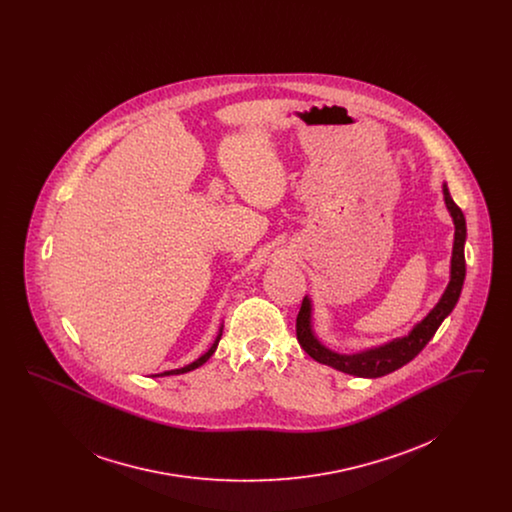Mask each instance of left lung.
I'll return each instance as SVG.
<instances>
[{
  "mask_svg": "<svg viewBox=\"0 0 512 512\" xmlns=\"http://www.w3.org/2000/svg\"><path fill=\"white\" fill-rule=\"evenodd\" d=\"M447 209L455 222V244H453V259H451V282L438 305L432 309V313L424 318L420 324H416L413 332L407 338L391 341L388 345H382L378 349H370L357 355H338L330 349H326L320 341L313 336L311 330V303L305 297L299 309V315L295 320V334L299 345L305 349L309 357H313L322 365L338 368L345 374L361 376V378H380L393 370L411 363L414 357L426 347V343L434 338L441 322L455 309L461 290H463L464 276H466V261H464V240H466V220H464L461 207L453 201L447 186H443Z\"/></svg>",
  "mask_w": 512,
  "mask_h": 512,
  "instance_id": "1",
  "label": "left lung"
}]
</instances>
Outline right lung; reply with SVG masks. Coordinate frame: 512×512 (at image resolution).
<instances>
[{"label":"right lung","mask_w":512,"mask_h":512,"mask_svg":"<svg viewBox=\"0 0 512 512\" xmlns=\"http://www.w3.org/2000/svg\"><path fill=\"white\" fill-rule=\"evenodd\" d=\"M220 336H222V328H220V334L217 336V340L215 343L211 345V349L203 355V357H199L197 361H194L192 365L184 366V368H176V370H167V372H163V374H155V376H171V374H184V372H190V370H195L197 366L203 365V363H207L209 359H211V355L215 353V349H217V345H219Z\"/></svg>","instance_id":"right-lung-1"}]
</instances>
